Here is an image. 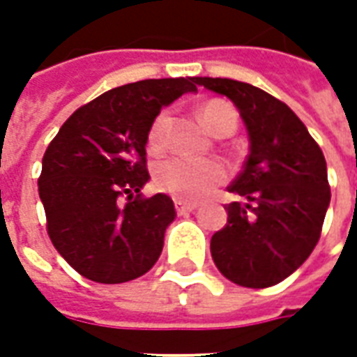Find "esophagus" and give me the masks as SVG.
Returning <instances> with one entry per match:
<instances>
[{"label":"esophagus","mask_w":357,"mask_h":357,"mask_svg":"<svg viewBox=\"0 0 357 357\" xmlns=\"http://www.w3.org/2000/svg\"><path fill=\"white\" fill-rule=\"evenodd\" d=\"M176 210H178L179 216H185L189 212L197 210V204L195 202H183V201H176Z\"/></svg>","instance_id":"obj_1"}]
</instances>
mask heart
<instances>
[{
  "instance_id": "b5f03b06",
  "label": "heart",
  "mask_w": 357,
  "mask_h": 357,
  "mask_svg": "<svg viewBox=\"0 0 357 357\" xmlns=\"http://www.w3.org/2000/svg\"><path fill=\"white\" fill-rule=\"evenodd\" d=\"M201 120L218 137L231 135L237 130L239 116L231 105L225 101H208L201 107ZM172 118L168 112H160L149 128L147 145L153 153L166 147ZM155 185L164 193L179 201H199L210 195L227 179V170L220 160H193V158H170L156 164Z\"/></svg>"
}]
</instances>
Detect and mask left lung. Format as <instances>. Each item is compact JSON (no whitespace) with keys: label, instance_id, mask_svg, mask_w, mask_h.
I'll return each mask as SVG.
<instances>
[{"label":"left lung","instance_id":"1","mask_svg":"<svg viewBox=\"0 0 357 357\" xmlns=\"http://www.w3.org/2000/svg\"><path fill=\"white\" fill-rule=\"evenodd\" d=\"M225 95L248 130L250 155L227 191V224L210 252L229 281L248 289L281 283L306 262L319 241L331 202L321 149L294 112L264 89L229 78H195Z\"/></svg>","mask_w":357,"mask_h":357}]
</instances>
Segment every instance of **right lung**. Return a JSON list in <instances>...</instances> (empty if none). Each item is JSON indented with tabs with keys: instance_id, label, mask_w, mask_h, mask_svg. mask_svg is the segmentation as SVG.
<instances>
[{
	"instance_id": "obj_1",
	"label": "right lung",
	"mask_w": 357,
	"mask_h": 357,
	"mask_svg": "<svg viewBox=\"0 0 357 357\" xmlns=\"http://www.w3.org/2000/svg\"><path fill=\"white\" fill-rule=\"evenodd\" d=\"M195 84L160 78L105 91L74 110L50 143L38 179L47 235L86 279L126 283L158 260L176 208L168 195H141L151 178L149 128L162 107L197 91Z\"/></svg>"
}]
</instances>
